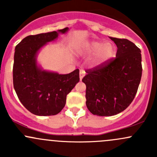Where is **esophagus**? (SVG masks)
Here are the masks:
<instances>
[{
	"label": "esophagus",
	"instance_id": "esophagus-1",
	"mask_svg": "<svg viewBox=\"0 0 157 157\" xmlns=\"http://www.w3.org/2000/svg\"><path fill=\"white\" fill-rule=\"evenodd\" d=\"M85 74H86L85 71H83V70H80V80H82V79L83 78V77L85 76Z\"/></svg>",
	"mask_w": 157,
	"mask_h": 157
}]
</instances>
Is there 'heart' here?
I'll use <instances>...</instances> for the list:
<instances>
[{"mask_svg":"<svg viewBox=\"0 0 157 157\" xmlns=\"http://www.w3.org/2000/svg\"><path fill=\"white\" fill-rule=\"evenodd\" d=\"M83 50L89 55H94L93 63L96 66L103 65L115 58L117 54V48L111 42L93 40L86 42L83 45Z\"/></svg>","mask_w":157,"mask_h":157,"instance_id":"1","label":"heart"}]
</instances>
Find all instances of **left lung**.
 <instances>
[{
  "label": "left lung",
  "mask_w": 157,
  "mask_h": 157,
  "mask_svg": "<svg viewBox=\"0 0 157 157\" xmlns=\"http://www.w3.org/2000/svg\"><path fill=\"white\" fill-rule=\"evenodd\" d=\"M117 45L116 58L86 71V105L92 114L112 116L123 112L135 97L142 75L140 48L125 39L110 37Z\"/></svg>",
  "instance_id": "left-lung-1"
}]
</instances>
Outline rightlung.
<instances>
[{
  "mask_svg": "<svg viewBox=\"0 0 157 157\" xmlns=\"http://www.w3.org/2000/svg\"><path fill=\"white\" fill-rule=\"evenodd\" d=\"M68 27L58 31L28 36L16 46L13 67V87L23 106L39 116L59 113L67 95L80 80L79 69L67 74L46 71L38 64L39 51L48 42L65 34Z\"/></svg>",
  "mask_w": 157,
  "mask_h": 157,
  "instance_id": "obj_1",
  "label": "right lung"
}]
</instances>
